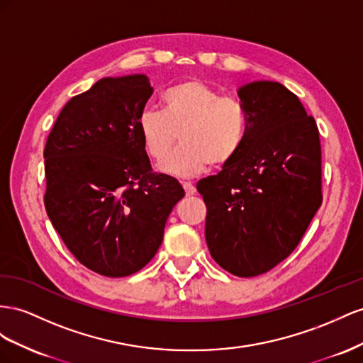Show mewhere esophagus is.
<instances>
[{"label":"esophagus","mask_w":363,"mask_h":363,"mask_svg":"<svg viewBox=\"0 0 363 363\" xmlns=\"http://www.w3.org/2000/svg\"><path fill=\"white\" fill-rule=\"evenodd\" d=\"M182 187H184L185 194H187V196H193L196 193V187H194L191 182H184Z\"/></svg>","instance_id":"1"}]
</instances>
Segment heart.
<instances>
[{"mask_svg":"<svg viewBox=\"0 0 363 363\" xmlns=\"http://www.w3.org/2000/svg\"><path fill=\"white\" fill-rule=\"evenodd\" d=\"M247 129L250 116L243 103L222 97L201 80L165 89L162 111L144 109L138 117L144 150L155 161L164 160L180 135L183 146L161 164V170L179 178H193L211 164H230L243 149Z\"/></svg>","mask_w":363,"mask_h":363,"instance_id":"obj_1","label":"heart"}]
</instances>
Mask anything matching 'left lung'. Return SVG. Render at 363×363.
Wrapping results in <instances>:
<instances>
[{
  "instance_id": "1",
  "label": "left lung",
  "mask_w": 363,
  "mask_h": 363,
  "mask_svg": "<svg viewBox=\"0 0 363 363\" xmlns=\"http://www.w3.org/2000/svg\"><path fill=\"white\" fill-rule=\"evenodd\" d=\"M250 116L240 153L198 182L206 205L211 257L237 277L271 271L294 252L323 203L315 118L284 85L258 80L239 88Z\"/></svg>"
}]
</instances>
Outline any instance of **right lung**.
<instances>
[{
	"mask_svg": "<svg viewBox=\"0 0 363 363\" xmlns=\"http://www.w3.org/2000/svg\"><path fill=\"white\" fill-rule=\"evenodd\" d=\"M152 92L144 74L100 79L60 111L44 149L51 223L82 264L111 278L152 260L185 194L152 172L143 146L138 117Z\"/></svg>",
	"mask_w": 363,
	"mask_h": 363,
	"instance_id": "right-lung-1",
	"label": "right lung"
}]
</instances>
